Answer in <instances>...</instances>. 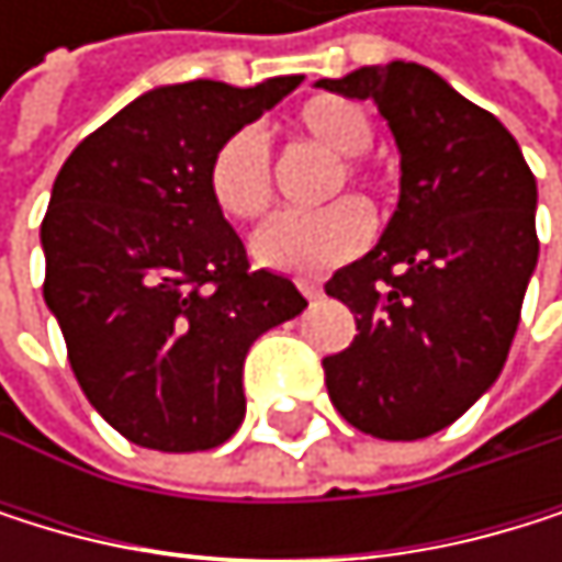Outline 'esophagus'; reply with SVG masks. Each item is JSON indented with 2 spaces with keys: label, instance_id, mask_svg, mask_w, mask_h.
<instances>
[{
  "label": "esophagus",
  "instance_id": "1",
  "mask_svg": "<svg viewBox=\"0 0 562 562\" xmlns=\"http://www.w3.org/2000/svg\"><path fill=\"white\" fill-rule=\"evenodd\" d=\"M296 286H300V293H303L306 300H316V296L323 293V286L313 283V279H296Z\"/></svg>",
  "mask_w": 562,
  "mask_h": 562
}]
</instances>
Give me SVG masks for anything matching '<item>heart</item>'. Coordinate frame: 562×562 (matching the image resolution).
<instances>
[{
  "label": "heart",
  "instance_id": "obj_1",
  "mask_svg": "<svg viewBox=\"0 0 562 562\" xmlns=\"http://www.w3.org/2000/svg\"><path fill=\"white\" fill-rule=\"evenodd\" d=\"M296 131L337 155L323 199H344L347 191L378 195L381 178L360 155L374 144V124L360 103L347 97H313L296 111ZM209 195L215 209L232 222H256L272 205V155L259 127L232 131L209 161ZM371 239V215L357 202H337L319 212H283L269 218L252 239V252L262 266L323 276L353 259Z\"/></svg>",
  "mask_w": 562,
  "mask_h": 562
}]
</instances>
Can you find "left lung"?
<instances>
[{
	"mask_svg": "<svg viewBox=\"0 0 562 562\" xmlns=\"http://www.w3.org/2000/svg\"><path fill=\"white\" fill-rule=\"evenodd\" d=\"M323 90L371 97L401 150L381 243L334 272L357 337L323 357L337 412L363 435L448 428L499 378L536 269V178L516 137L418 63L360 67Z\"/></svg>",
	"mask_w": 562,
	"mask_h": 562,
	"instance_id": "1",
	"label": "left lung"
}]
</instances>
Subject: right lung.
Listing matches in <instances>:
<instances>
[{
	"mask_svg": "<svg viewBox=\"0 0 562 562\" xmlns=\"http://www.w3.org/2000/svg\"><path fill=\"white\" fill-rule=\"evenodd\" d=\"M300 80L158 87L87 134L53 181L43 300L87 401L140 448L228 441L252 340L306 306L286 276L249 269L205 181L215 147Z\"/></svg>",
	"mask_w": 562,
	"mask_h": 562,
	"instance_id": "obj_1",
	"label": "right lung"
}]
</instances>
